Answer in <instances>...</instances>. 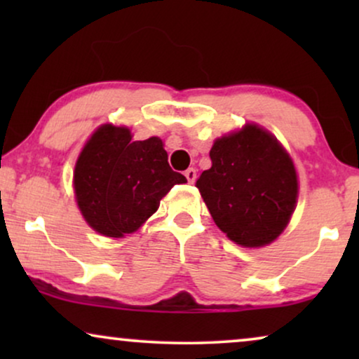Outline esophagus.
I'll list each match as a JSON object with an SVG mask.
<instances>
[{"mask_svg": "<svg viewBox=\"0 0 359 359\" xmlns=\"http://www.w3.org/2000/svg\"><path fill=\"white\" fill-rule=\"evenodd\" d=\"M184 176H186V180L189 181V183H194L196 181V170L194 168H188L184 171Z\"/></svg>", "mask_w": 359, "mask_h": 359, "instance_id": "34e87169", "label": "esophagus"}]
</instances>
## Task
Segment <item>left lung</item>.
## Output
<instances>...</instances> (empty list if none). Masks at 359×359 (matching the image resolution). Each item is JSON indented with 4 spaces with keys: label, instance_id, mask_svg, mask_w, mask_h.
<instances>
[{
    "label": "left lung",
    "instance_id": "1",
    "mask_svg": "<svg viewBox=\"0 0 359 359\" xmlns=\"http://www.w3.org/2000/svg\"><path fill=\"white\" fill-rule=\"evenodd\" d=\"M212 166L196 181L217 227L242 247H264L286 229L297 203V173L268 130L247 124L220 137Z\"/></svg>",
    "mask_w": 359,
    "mask_h": 359
}]
</instances>
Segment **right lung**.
Wrapping results in <instances>:
<instances>
[{
    "instance_id": "1",
    "label": "right lung",
    "mask_w": 359,
    "mask_h": 359,
    "mask_svg": "<svg viewBox=\"0 0 359 359\" xmlns=\"http://www.w3.org/2000/svg\"><path fill=\"white\" fill-rule=\"evenodd\" d=\"M186 183L168 165L158 137L132 140L127 127L104 124L83 147L73 186L83 217L104 237L135 232L175 184Z\"/></svg>"
}]
</instances>
